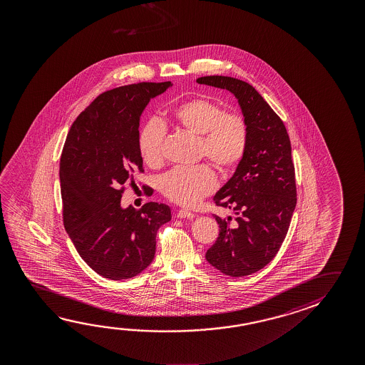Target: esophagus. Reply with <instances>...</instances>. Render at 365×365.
Here are the masks:
<instances>
[{
    "label": "esophagus",
    "instance_id": "esophagus-1",
    "mask_svg": "<svg viewBox=\"0 0 365 365\" xmlns=\"http://www.w3.org/2000/svg\"><path fill=\"white\" fill-rule=\"evenodd\" d=\"M195 214L191 212V211H188V210H180L178 212H177V217H180V219H193L195 217Z\"/></svg>",
    "mask_w": 365,
    "mask_h": 365
}]
</instances>
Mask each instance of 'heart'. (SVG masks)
I'll return each mask as SVG.
<instances>
[{
  "mask_svg": "<svg viewBox=\"0 0 365 365\" xmlns=\"http://www.w3.org/2000/svg\"><path fill=\"white\" fill-rule=\"evenodd\" d=\"M175 125L197 136L198 158H206L222 174L233 172L243 160L248 145V125L245 117L225 112L219 103L206 98H195L182 103L172 112ZM165 127L156 118L148 120L140 132L138 148L146 165L160 167ZM215 174L209 165L175 168L163 175L159 190L182 206H193L214 191Z\"/></svg>",
  "mask_w": 365,
  "mask_h": 365,
  "instance_id": "b5f03b06",
  "label": "heart"
}]
</instances>
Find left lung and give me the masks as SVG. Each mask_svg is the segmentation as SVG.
Returning <instances> with one entry per match:
<instances>
[{
    "mask_svg": "<svg viewBox=\"0 0 365 365\" xmlns=\"http://www.w3.org/2000/svg\"><path fill=\"white\" fill-rule=\"evenodd\" d=\"M198 84L230 91L248 125L245 158L214 196L235 219H221L207 262L232 277L251 275L272 261L287 237L297 205L292 145L280 117L252 85L229 76H203Z\"/></svg>",
    "mask_w": 365,
    "mask_h": 365,
    "instance_id": "left-lung-1",
    "label": "left lung"
}]
</instances>
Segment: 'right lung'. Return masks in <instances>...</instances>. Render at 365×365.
Segmentation results:
<instances>
[{"label":"right lung","instance_id":"right-lung-1","mask_svg":"<svg viewBox=\"0 0 365 365\" xmlns=\"http://www.w3.org/2000/svg\"><path fill=\"white\" fill-rule=\"evenodd\" d=\"M172 85L140 83L103 93L72 123L62 150L63 225L80 257L110 280L143 272L155 256L158 229L172 219L164 203L120 206L123 185L144 172L141 114Z\"/></svg>","mask_w":365,"mask_h":365}]
</instances>
